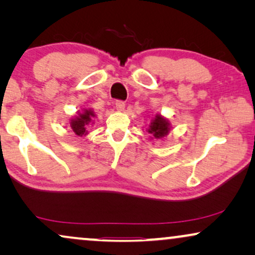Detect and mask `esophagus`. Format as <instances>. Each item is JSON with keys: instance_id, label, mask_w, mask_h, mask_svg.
<instances>
[{"instance_id": "esophagus-1", "label": "esophagus", "mask_w": 255, "mask_h": 255, "mask_svg": "<svg viewBox=\"0 0 255 255\" xmlns=\"http://www.w3.org/2000/svg\"><path fill=\"white\" fill-rule=\"evenodd\" d=\"M115 106H116V109L118 111H123L124 108H125V103L123 102V101H116V103H115Z\"/></svg>"}]
</instances>
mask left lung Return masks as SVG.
<instances>
[{
	"label": "left lung",
	"instance_id": "left-lung-1",
	"mask_svg": "<svg viewBox=\"0 0 255 255\" xmlns=\"http://www.w3.org/2000/svg\"><path fill=\"white\" fill-rule=\"evenodd\" d=\"M170 130L169 122L163 118L161 115H156L151 122V125L147 128L148 133H151L155 139H161L168 134Z\"/></svg>",
	"mask_w": 255,
	"mask_h": 255
}]
</instances>
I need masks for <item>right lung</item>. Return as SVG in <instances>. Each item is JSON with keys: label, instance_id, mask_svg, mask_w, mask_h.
Returning <instances> with one entry per match:
<instances>
[{"label": "right lung", "instance_id": "add662e5", "mask_svg": "<svg viewBox=\"0 0 255 255\" xmlns=\"http://www.w3.org/2000/svg\"><path fill=\"white\" fill-rule=\"evenodd\" d=\"M93 117H95L93 110L85 109L82 114H79V116L73 118L71 121V128L72 130L75 132V134H78L79 137L87 134V128L92 124Z\"/></svg>", "mask_w": 255, "mask_h": 255}]
</instances>
